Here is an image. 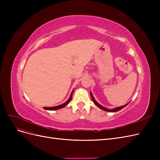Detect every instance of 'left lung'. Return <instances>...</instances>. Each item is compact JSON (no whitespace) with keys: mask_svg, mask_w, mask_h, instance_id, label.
I'll return each mask as SVG.
<instances>
[{"mask_svg":"<svg viewBox=\"0 0 160 160\" xmlns=\"http://www.w3.org/2000/svg\"><path fill=\"white\" fill-rule=\"evenodd\" d=\"M90 94H91V99H92V100H93V103L98 106V108H99L100 109H101L102 110H103V111H108V112H116V111H119V110H121L122 109H123V108H125V106L126 105H128V104H126V105H123V106H121V107H119V108H114V109H107V108H104V107H103L102 105H99L98 102H97V101H95V99H94V98H93V95H92V93H90Z\"/></svg>","mask_w":160,"mask_h":160,"instance_id":"8db88e82","label":"left lung"}]
</instances>
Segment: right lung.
<instances>
[{"mask_svg": "<svg viewBox=\"0 0 160 160\" xmlns=\"http://www.w3.org/2000/svg\"><path fill=\"white\" fill-rule=\"evenodd\" d=\"M72 93H73V91H72V93H71L69 99L68 100H67V101H66V102H65V103L62 104V105H58V106H55V107H52V108H44V109H47V110H57V109H61V108H62L65 107V106H66L67 104H68V103L70 102V101H71V99H72Z\"/></svg>", "mask_w": 160, "mask_h": 160, "instance_id": "add662e5", "label": "right lung"}]
</instances>
